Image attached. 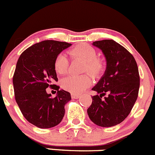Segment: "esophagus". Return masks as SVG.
Masks as SVG:
<instances>
[{"mask_svg":"<svg viewBox=\"0 0 155 155\" xmlns=\"http://www.w3.org/2000/svg\"><path fill=\"white\" fill-rule=\"evenodd\" d=\"M71 98L72 99H78L80 97L79 94H71Z\"/></svg>","mask_w":155,"mask_h":155,"instance_id":"esophagus-1","label":"esophagus"}]
</instances>
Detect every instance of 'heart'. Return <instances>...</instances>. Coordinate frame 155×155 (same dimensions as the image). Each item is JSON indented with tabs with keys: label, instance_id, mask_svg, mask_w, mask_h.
Listing matches in <instances>:
<instances>
[{
	"label": "heart",
	"instance_id": "obj_1",
	"mask_svg": "<svg viewBox=\"0 0 155 155\" xmlns=\"http://www.w3.org/2000/svg\"><path fill=\"white\" fill-rule=\"evenodd\" d=\"M73 59H81L84 61V71H89L94 76H98L104 70V63L96 58L95 49L87 44H82L76 46L69 51ZM54 69L58 74H66L69 67V60L64 54H60L54 61ZM91 80L89 75H70L64 78L61 81V86L65 90L73 94H80L91 84Z\"/></svg>",
	"mask_w": 155,
	"mask_h": 155
}]
</instances>
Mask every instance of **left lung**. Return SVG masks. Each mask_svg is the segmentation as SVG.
<instances>
[{
	"label": "left lung",
	"mask_w": 155,
	"mask_h": 155,
	"mask_svg": "<svg viewBox=\"0 0 155 155\" xmlns=\"http://www.w3.org/2000/svg\"><path fill=\"white\" fill-rule=\"evenodd\" d=\"M92 45L102 51L106 68L91 89L97 94L91 97L87 113L94 124L111 127L123 122L135 104L140 88L139 71L132 54L113 40L94 41ZM106 93L108 96L103 99Z\"/></svg>",
	"instance_id": "1"
}]
</instances>
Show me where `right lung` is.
Segmentation results:
<instances>
[{"label":"right lung","mask_w":155,"mask_h":155,"mask_svg":"<svg viewBox=\"0 0 155 155\" xmlns=\"http://www.w3.org/2000/svg\"><path fill=\"white\" fill-rule=\"evenodd\" d=\"M71 46L47 40L32 45L18 58L12 80L15 101L24 117L38 128L49 129L59 124L65 105L71 99L70 93L51 84L58 81L56 57ZM49 86L58 91L54 98L46 92Z\"/></svg>","instance_id":"right-lung-1"}]
</instances>
